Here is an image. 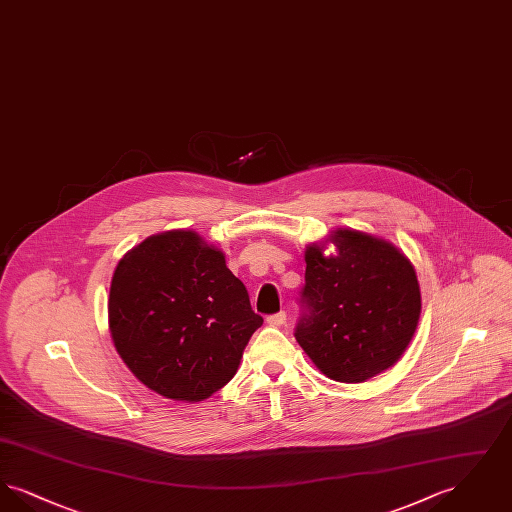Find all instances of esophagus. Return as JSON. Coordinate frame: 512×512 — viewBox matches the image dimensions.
<instances>
[{
	"mask_svg": "<svg viewBox=\"0 0 512 512\" xmlns=\"http://www.w3.org/2000/svg\"><path fill=\"white\" fill-rule=\"evenodd\" d=\"M268 326H274V328H278V326H284L286 324V313L284 311H280V313H276V315H270L267 318Z\"/></svg>",
	"mask_w": 512,
	"mask_h": 512,
	"instance_id": "1",
	"label": "esophagus"
}]
</instances>
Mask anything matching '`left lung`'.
Listing matches in <instances>:
<instances>
[{"label": "left lung", "instance_id": "obj_1", "mask_svg": "<svg viewBox=\"0 0 512 512\" xmlns=\"http://www.w3.org/2000/svg\"><path fill=\"white\" fill-rule=\"evenodd\" d=\"M335 253L326 256L328 244ZM307 315L295 340L330 380L361 384L395 365L420 318L411 259L390 240L336 228L305 247Z\"/></svg>", "mask_w": 512, "mask_h": 512}]
</instances>
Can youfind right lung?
I'll return each mask as SVG.
<instances>
[{
  "instance_id": "right-lung-1",
  "label": "right lung",
  "mask_w": 512,
  "mask_h": 512,
  "mask_svg": "<svg viewBox=\"0 0 512 512\" xmlns=\"http://www.w3.org/2000/svg\"><path fill=\"white\" fill-rule=\"evenodd\" d=\"M107 313L124 365L149 390L182 403L224 388L263 324L222 249L184 228L122 255Z\"/></svg>"
}]
</instances>
